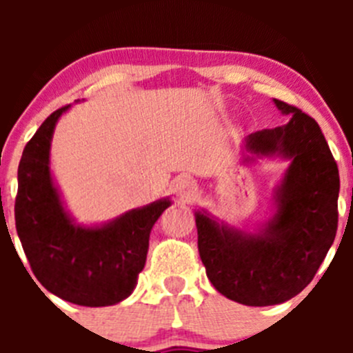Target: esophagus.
<instances>
[{
	"label": "esophagus",
	"mask_w": 353,
	"mask_h": 353,
	"mask_svg": "<svg viewBox=\"0 0 353 353\" xmlns=\"http://www.w3.org/2000/svg\"><path fill=\"white\" fill-rule=\"evenodd\" d=\"M174 193L176 196H179L181 199H190L194 196L196 193V184L190 179V177H181L174 183Z\"/></svg>",
	"instance_id": "1"
}]
</instances>
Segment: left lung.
<instances>
[{
    "instance_id": "left-lung-1",
    "label": "left lung",
    "mask_w": 353,
    "mask_h": 353,
    "mask_svg": "<svg viewBox=\"0 0 353 353\" xmlns=\"http://www.w3.org/2000/svg\"><path fill=\"white\" fill-rule=\"evenodd\" d=\"M287 124L244 138L252 157H282L288 167L276 186L275 213L256 234L194 213L198 251L206 276L230 301L275 305L295 297L314 279L338 227L340 176L325 134L311 116L276 101ZM245 157L244 162H252Z\"/></svg>"
}]
</instances>
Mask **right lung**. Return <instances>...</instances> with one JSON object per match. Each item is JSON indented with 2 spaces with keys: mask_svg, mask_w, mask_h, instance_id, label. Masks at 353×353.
I'll use <instances>...</instances> for the list:
<instances>
[{
  "mask_svg": "<svg viewBox=\"0 0 353 353\" xmlns=\"http://www.w3.org/2000/svg\"><path fill=\"white\" fill-rule=\"evenodd\" d=\"M71 105L54 110L25 145L19 165L15 225L35 279L78 305L102 307L130 297L147 261L152 227L169 198L130 210L108 223L77 225L49 167L52 133Z\"/></svg>",
  "mask_w": 353,
  "mask_h": 353,
  "instance_id": "right-lung-1",
  "label": "right lung"
}]
</instances>
